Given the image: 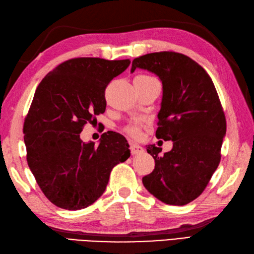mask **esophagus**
Instances as JSON below:
<instances>
[{
  "label": "esophagus",
  "mask_w": 254,
  "mask_h": 254,
  "mask_svg": "<svg viewBox=\"0 0 254 254\" xmlns=\"http://www.w3.org/2000/svg\"><path fill=\"white\" fill-rule=\"evenodd\" d=\"M130 152H131L132 155H140L144 152V148L142 146L138 145V144L132 143L131 145H130Z\"/></svg>",
  "instance_id": "1"
}]
</instances>
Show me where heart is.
<instances>
[{
    "instance_id": "obj_1",
    "label": "heart",
    "mask_w": 254,
    "mask_h": 254,
    "mask_svg": "<svg viewBox=\"0 0 254 254\" xmlns=\"http://www.w3.org/2000/svg\"><path fill=\"white\" fill-rule=\"evenodd\" d=\"M142 77H148V76H142ZM125 131L130 134L131 136H134V138H136V136L140 135V128H139V124L138 123H132V124L128 125L126 128H125Z\"/></svg>"
}]
</instances>
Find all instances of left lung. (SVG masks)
Segmentation results:
<instances>
[{"label": "left lung", "mask_w": 254, "mask_h": 254, "mask_svg": "<svg viewBox=\"0 0 254 254\" xmlns=\"http://www.w3.org/2000/svg\"><path fill=\"white\" fill-rule=\"evenodd\" d=\"M136 68L162 82L161 108L156 136L173 147L147 145L155 169L142 182L149 193L169 205H186L206 188L221 159L227 122L214 83L192 59L182 53H148L132 61Z\"/></svg>", "instance_id": "obj_1"}]
</instances>
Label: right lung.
<instances>
[{"label": "right lung", "mask_w": 254, "mask_h": 254, "mask_svg": "<svg viewBox=\"0 0 254 254\" xmlns=\"http://www.w3.org/2000/svg\"><path fill=\"white\" fill-rule=\"evenodd\" d=\"M129 60H68L54 68L36 88L24 126L26 160L48 200L78 210L105 192L112 169L130 157L120 133H104L98 146L80 133L106 111L105 90L129 66Z\"/></svg>", "instance_id": "1"}]
</instances>
